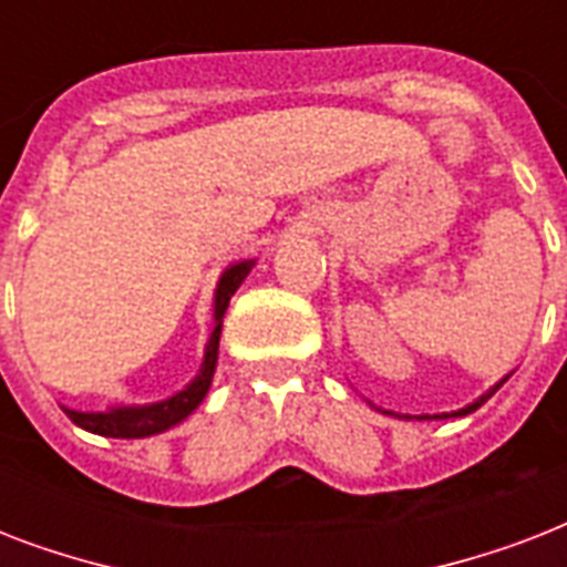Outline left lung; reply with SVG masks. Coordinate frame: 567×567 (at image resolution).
Here are the masks:
<instances>
[{
    "instance_id": "left-lung-1",
    "label": "left lung",
    "mask_w": 567,
    "mask_h": 567,
    "mask_svg": "<svg viewBox=\"0 0 567 567\" xmlns=\"http://www.w3.org/2000/svg\"><path fill=\"white\" fill-rule=\"evenodd\" d=\"M512 373H506V377L501 379V382H494L492 388H488V391H485V394H480L474 400V403H467L465 409H458V412H444V414H417V421H444V417H462V414H471V412H476V409H480V405L485 403V400H488V396H494V391H497V388L503 385V382H506V379H509ZM368 403H371V400H368ZM373 405V403H371ZM373 409H377V412H382V414H394V412H385V409H379V405H373ZM394 417H405V421H409V417H412V414H394Z\"/></svg>"
}]
</instances>
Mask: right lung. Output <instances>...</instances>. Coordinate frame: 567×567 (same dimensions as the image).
<instances>
[{
    "label": "right lung",
    "instance_id": "add662e5",
    "mask_svg": "<svg viewBox=\"0 0 567 567\" xmlns=\"http://www.w3.org/2000/svg\"><path fill=\"white\" fill-rule=\"evenodd\" d=\"M252 267H256V258L235 261L217 279V288H214V329L212 336H208V344H205L203 364H199V373L182 391H176L173 396H164L158 403L109 405L105 412H79V409H66L64 405L66 417L75 426H82V430L93 432V435H105V439H150V435L167 432L171 426L185 421L190 412H196V405L205 400L208 388H212L214 371H217L223 315L229 309L231 293L238 291L240 282L247 279Z\"/></svg>",
    "mask_w": 567,
    "mask_h": 567
}]
</instances>
